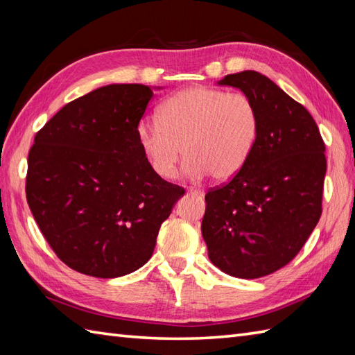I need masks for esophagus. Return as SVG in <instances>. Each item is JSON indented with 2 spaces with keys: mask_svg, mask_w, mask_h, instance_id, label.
<instances>
[{
  "mask_svg": "<svg viewBox=\"0 0 355 355\" xmlns=\"http://www.w3.org/2000/svg\"><path fill=\"white\" fill-rule=\"evenodd\" d=\"M192 195H202L205 192H202V189H200V187H189V191H187Z\"/></svg>",
  "mask_w": 355,
  "mask_h": 355,
  "instance_id": "34e87169",
  "label": "esophagus"
}]
</instances>
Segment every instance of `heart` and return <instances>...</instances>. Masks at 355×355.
Returning <instances> with one entry per match:
<instances>
[{
    "instance_id": "b5f03b06",
    "label": "heart",
    "mask_w": 355,
    "mask_h": 355,
    "mask_svg": "<svg viewBox=\"0 0 355 355\" xmlns=\"http://www.w3.org/2000/svg\"><path fill=\"white\" fill-rule=\"evenodd\" d=\"M139 145L158 177L173 178L186 155L187 175L225 182L244 169L259 137V111L244 93L192 87L166 99L155 123H140Z\"/></svg>"
}]
</instances>
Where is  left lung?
Returning a JSON list of instances; mask_svg holds the SVG:
<instances>
[{
    "label": "left lung",
    "mask_w": 355,
    "mask_h": 355,
    "mask_svg": "<svg viewBox=\"0 0 355 355\" xmlns=\"http://www.w3.org/2000/svg\"><path fill=\"white\" fill-rule=\"evenodd\" d=\"M259 111L250 160L206 193L201 233L209 259L224 273L256 279L296 258L322 215L325 143L313 116L258 71L227 74Z\"/></svg>",
    "instance_id": "1"
}]
</instances>
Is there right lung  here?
Segmentation results:
<instances>
[{
	"label": "right lung",
	"instance_id": "right-lung-1",
	"mask_svg": "<svg viewBox=\"0 0 355 355\" xmlns=\"http://www.w3.org/2000/svg\"><path fill=\"white\" fill-rule=\"evenodd\" d=\"M153 89L97 88L67 103L35 135L26 195L37 227L65 266L110 279L149 261L183 187L150 168L137 128Z\"/></svg>",
	"mask_w": 355,
	"mask_h": 355
}]
</instances>
